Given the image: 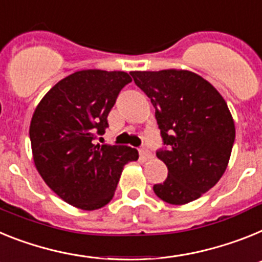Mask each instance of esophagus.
<instances>
[{
    "label": "esophagus",
    "instance_id": "34e87169",
    "mask_svg": "<svg viewBox=\"0 0 262 262\" xmlns=\"http://www.w3.org/2000/svg\"><path fill=\"white\" fill-rule=\"evenodd\" d=\"M140 157H141V159L146 161V159H150L153 156H151V153H150V150L147 149V147H141V149H140Z\"/></svg>",
    "mask_w": 262,
    "mask_h": 262
}]
</instances>
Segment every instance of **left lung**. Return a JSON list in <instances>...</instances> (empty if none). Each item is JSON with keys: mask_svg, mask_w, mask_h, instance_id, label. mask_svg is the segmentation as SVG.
I'll return each mask as SVG.
<instances>
[{"mask_svg": "<svg viewBox=\"0 0 262 262\" xmlns=\"http://www.w3.org/2000/svg\"><path fill=\"white\" fill-rule=\"evenodd\" d=\"M156 108L163 145L157 151L169 170L154 185L159 199L190 203L219 182L235 142V122L226 100L212 84L186 70L130 72Z\"/></svg>", "mask_w": 262, "mask_h": 262, "instance_id": "1", "label": "left lung"}]
</instances>
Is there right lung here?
Segmentation results:
<instances>
[{"label":"right lung","instance_id":"obj_1","mask_svg":"<svg viewBox=\"0 0 262 262\" xmlns=\"http://www.w3.org/2000/svg\"><path fill=\"white\" fill-rule=\"evenodd\" d=\"M130 81L124 71H77L56 83L34 111L29 133L36 170L76 208L93 211L108 204L124 166L138 159L133 147L93 144Z\"/></svg>","mask_w":262,"mask_h":262}]
</instances>
